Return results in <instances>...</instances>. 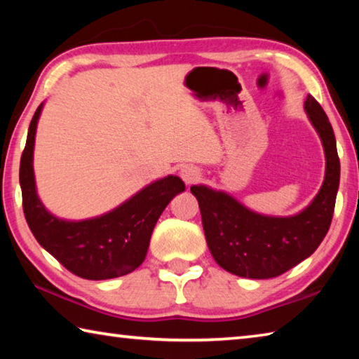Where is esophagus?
Listing matches in <instances>:
<instances>
[{
    "mask_svg": "<svg viewBox=\"0 0 359 359\" xmlns=\"http://www.w3.org/2000/svg\"><path fill=\"white\" fill-rule=\"evenodd\" d=\"M180 177L187 185H191V184H196V182L201 179V172H199L198 168L188 165L180 169Z\"/></svg>",
    "mask_w": 359,
    "mask_h": 359,
    "instance_id": "esophagus-1",
    "label": "esophagus"
}]
</instances>
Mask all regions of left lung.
<instances>
[{
    "label": "left lung",
    "instance_id": "left-lung-1",
    "mask_svg": "<svg viewBox=\"0 0 359 359\" xmlns=\"http://www.w3.org/2000/svg\"><path fill=\"white\" fill-rule=\"evenodd\" d=\"M304 109L321 139L326 156L325 180L317 196L299 214L267 217L248 210L224 191L193 185L212 257L239 277L272 278L311 257L325 239L336 205L340 161L326 114L309 95Z\"/></svg>",
    "mask_w": 359,
    "mask_h": 359
}]
</instances>
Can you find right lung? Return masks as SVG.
Listing matches in <instances>:
<instances>
[{
    "label": "right lung",
    "mask_w": 359,
    "mask_h": 359,
    "mask_svg": "<svg viewBox=\"0 0 359 359\" xmlns=\"http://www.w3.org/2000/svg\"><path fill=\"white\" fill-rule=\"evenodd\" d=\"M41 104L28 128L20 160L23 214L36 241L66 269L87 280H106L130 274L142 264L150 236L161 212L185 190L177 175H168L142 188L128 201L107 214L69 222L48 212L38 198L33 171L36 126Z\"/></svg>",
    "instance_id": "add662e5"
}]
</instances>
